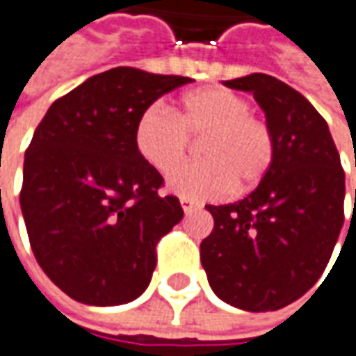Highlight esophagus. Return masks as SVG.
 <instances>
[{"label": "esophagus", "instance_id": "obj_1", "mask_svg": "<svg viewBox=\"0 0 356 356\" xmlns=\"http://www.w3.org/2000/svg\"><path fill=\"white\" fill-rule=\"evenodd\" d=\"M180 204H182V210H184L186 214H190L192 210H196V208H198V206L194 204L192 200H188V198H182V200H180Z\"/></svg>", "mask_w": 356, "mask_h": 356}]
</instances>
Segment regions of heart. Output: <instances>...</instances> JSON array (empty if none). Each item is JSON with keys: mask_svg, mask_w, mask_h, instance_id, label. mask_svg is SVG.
Segmentation results:
<instances>
[{"mask_svg": "<svg viewBox=\"0 0 356 356\" xmlns=\"http://www.w3.org/2000/svg\"><path fill=\"white\" fill-rule=\"evenodd\" d=\"M192 137H204L200 163L168 176V188L188 200H214L257 186L275 156V138L250 102L226 88H198L182 96L176 114L150 106L136 122L134 142L152 168L166 174L186 157Z\"/></svg>", "mask_w": 356, "mask_h": 356, "instance_id": "obj_1", "label": "heart"}]
</instances>
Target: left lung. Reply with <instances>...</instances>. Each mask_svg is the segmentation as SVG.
<instances>
[{
	"instance_id": "left-lung-1",
	"label": "left lung",
	"mask_w": 356,
	"mask_h": 356,
	"mask_svg": "<svg viewBox=\"0 0 356 356\" xmlns=\"http://www.w3.org/2000/svg\"><path fill=\"white\" fill-rule=\"evenodd\" d=\"M224 86L254 96L275 156L244 200L206 206L214 228L200 244V260L224 302L278 311L307 293L329 264L345 222V172L325 118L302 94L266 74Z\"/></svg>"
}]
</instances>
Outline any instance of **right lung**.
<instances>
[{
	"label": "right lung",
	"instance_id": "1",
	"mask_svg": "<svg viewBox=\"0 0 356 356\" xmlns=\"http://www.w3.org/2000/svg\"><path fill=\"white\" fill-rule=\"evenodd\" d=\"M182 76L114 67L56 99L24 160L19 204L38 264L67 296L114 307L138 298L156 244L184 210L138 154L136 122Z\"/></svg>",
	"mask_w": 356,
	"mask_h": 356
}]
</instances>
